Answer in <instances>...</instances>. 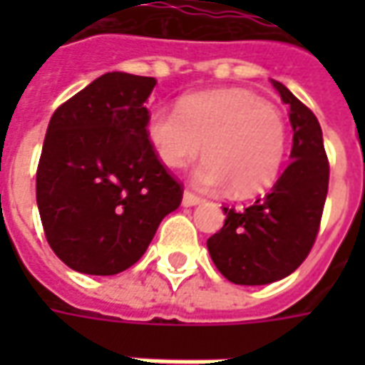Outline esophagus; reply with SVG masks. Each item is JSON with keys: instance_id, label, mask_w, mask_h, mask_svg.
I'll use <instances>...</instances> for the list:
<instances>
[{"instance_id": "34e87169", "label": "esophagus", "mask_w": 365, "mask_h": 365, "mask_svg": "<svg viewBox=\"0 0 365 365\" xmlns=\"http://www.w3.org/2000/svg\"><path fill=\"white\" fill-rule=\"evenodd\" d=\"M203 199L199 197V195H195V193H191V191H183V197H182V203L183 207H193V205H199Z\"/></svg>"}]
</instances>
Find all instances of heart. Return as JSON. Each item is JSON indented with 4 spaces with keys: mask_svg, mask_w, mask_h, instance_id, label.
<instances>
[{
    "mask_svg": "<svg viewBox=\"0 0 365 365\" xmlns=\"http://www.w3.org/2000/svg\"><path fill=\"white\" fill-rule=\"evenodd\" d=\"M146 135L160 162L178 170L207 156L193 170L199 187H227L237 197H250L274 185L287 152L285 120L260 97L246 90L191 93L180 109H152Z\"/></svg>",
    "mask_w": 365,
    "mask_h": 365,
    "instance_id": "b5f03b06",
    "label": "heart"
}]
</instances>
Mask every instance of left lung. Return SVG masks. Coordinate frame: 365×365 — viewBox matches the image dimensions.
I'll use <instances>...</instances> for the list:
<instances>
[{"label": "left lung", "instance_id": "8db88e82", "mask_svg": "<svg viewBox=\"0 0 365 365\" xmlns=\"http://www.w3.org/2000/svg\"><path fill=\"white\" fill-rule=\"evenodd\" d=\"M289 107L293 146L289 166L268 195L242 211L225 207V225L207 240L211 260L237 285H266L303 264L321 225L329 191V160L313 111L283 83L272 80Z\"/></svg>", "mask_w": 365, "mask_h": 365}]
</instances>
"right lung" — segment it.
I'll return each mask as SVG.
<instances>
[{
    "instance_id": "add662e5",
    "label": "right lung",
    "mask_w": 365,
    "mask_h": 365,
    "mask_svg": "<svg viewBox=\"0 0 365 365\" xmlns=\"http://www.w3.org/2000/svg\"><path fill=\"white\" fill-rule=\"evenodd\" d=\"M154 78L107 72L52 115L36 170V205L48 245L80 274L115 275L140 260L182 203L160 164L144 107Z\"/></svg>"
}]
</instances>
